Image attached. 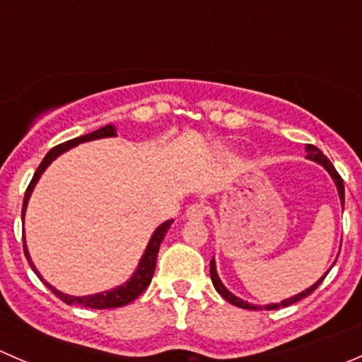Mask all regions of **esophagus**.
<instances>
[{"label": "esophagus", "instance_id": "esophagus-1", "mask_svg": "<svg viewBox=\"0 0 362 362\" xmlns=\"http://www.w3.org/2000/svg\"><path fill=\"white\" fill-rule=\"evenodd\" d=\"M185 217H187L189 221H203V218L206 217V208L199 203L191 204V206L187 208V211H185Z\"/></svg>", "mask_w": 362, "mask_h": 362}]
</instances>
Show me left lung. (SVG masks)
<instances>
[{
	"instance_id": "obj_1",
	"label": "left lung",
	"mask_w": 362,
	"mask_h": 362,
	"mask_svg": "<svg viewBox=\"0 0 362 362\" xmlns=\"http://www.w3.org/2000/svg\"><path fill=\"white\" fill-rule=\"evenodd\" d=\"M306 159H312V160H315V163L322 164V166L326 168V170H327V173H329L331 177H333L334 184H337L338 194H339V202H341V204L345 203V185H343V180H341V177H339V175H338V171L334 170L333 163H331V160L327 159L326 156L322 154V151H319V148H317L315 145H306ZM327 273H329V272H327ZM327 273H326V275H327ZM326 275H324L322 279H319V280H317V282L313 284L312 287H308V289H306V291H303V293L296 294V296H293V298H289V299H284L282 303H276V305H266L264 308H266V310H275V308H280V306H289V305H293V303L299 301V299L306 298V296H310V294H312L313 291H315L317 287L320 286V282H322V280L326 279ZM210 276H211V282H214V287H215V291H217V293L221 294L222 298L226 299V301H229V303H231V305H235V306H240V308H245V310H257V308H259V306H254V305H250V303L243 301V299L236 298L235 294H231V293H229L228 289H226V287H224V284L221 282V279H218V275H217V269H215V261H214V259H211V261H210Z\"/></svg>"
}]
</instances>
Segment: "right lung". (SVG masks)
Instances as JSON below:
<instances>
[{
	"label": "right lung",
	"mask_w": 362,
	"mask_h": 362,
	"mask_svg": "<svg viewBox=\"0 0 362 362\" xmlns=\"http://www.w3.org/2000/svg\"><path fill=\"white\" fill-rule=\"evenodd\" d=\"M108 136H117L115 127H113L112 124H108V126L101 127V129H98V131H93V133H89V134H83V136L73 138V140L64 141V144L57 145V147H54L52 151H49V154H47L45 158H43L42 163H40L38 170L35 171V175H33L28 189H25L24 203H23V218L25 214V206H28V202H29V196H31L36 182H38V178L42 177V173L45 171V168L49 166V164L52 163L57 156H61L63 152L69 151L71 147H76L78 144H83V141H90V140H98V138H108ZM171 224H173V221H166L164 224H160L159 228L156 229L154 235H152V238H151V242H148L147 249H145V254L141 255V261H140V264H138L136 272L133 273V276H131V279L127 280L124 286L117 287V289H113V291H108V293L82 296V298L63 294L61 291H57L56 287H52L50 284H47L45 280L42 279V275H40L38 269H36L35 264L31 262V257H29V252H28V249H25V240H24V254H25V257H28L29 264H31L33 272L38 275V279L43 280V284H45V286L49 287V289L52 291V293L56 294L61 301L66 303V305H82V306H87V308H96V310L119 308V306H124V305H127V303L134 301V299H136L138 296H140L148 287L152 276H154V269H156V262H158V252H159L160 242L164 240V235H166Z\"/></svg>",
	"instance_id": "obj_1"
}]
</instances>
